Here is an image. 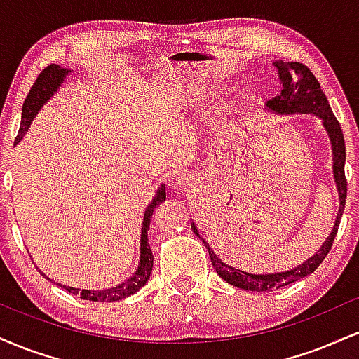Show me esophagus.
I'll return each mask as SVG.
<instances>
[{"label":"esophagus","mask_w":359,"mask_h":359,"mask_svg":"<svg viewBox=\"0 0 359 359\" xmlns=\"http://www.w3.org/2000/svg\"><path fill=\"white\" fill-rule=\"evenodd\" d=\"M194 184H196V179H194V175L189 174V172L180 174L175 180V187L180 189V191H187V189H191Z\"/></svg>","instance_id":"1"}]
</instances>
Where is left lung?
Returning a JSON list of instances; mask_svg holds the SVG:
<instances>
[{"label": "left lung", "mask_w": 359, "mask_h": 359, "mask_svg": "<svg viewBox=\"0 0 359 359\" xmlns=\"http://www.w3.org/2000/svg\"><path fill=\"white\" fill-rule=\"evenodd\" d=\"M273 65L278 71V79L282 84V90L278 96L266 102V108L273 111L277 114H316L317 118L323 119L324 130L327 131L329 142L332 147V172H334V182L337 187V194H339V211H337L334 228H332L331 234L325 238L319 251L307 259V262L300 263L295 269L287 271H278V273H263L255 275L234 269V266L226 265L221 262L214 251L209 248V245L204 240L205 248L209 251L211 257V263L217 275L228 282L229 285H234L243 290L251 292H269L275 290V288L285 287L288 283H294L297 280L307 277L314 271L317 266L323 263L325 255L331 250L332 241H334L337 228H339L341 216H343L344 204H346V194H348V182L344 177V162H346V147H344V137L343 130H341L339 121H337L334 113H332L331 106H329L327 97L320 89V84L317 82L314 74L309 71L307 65L300 64V62H273ZM194 233H197L196 224L192 222ZM201 238V236H199Z\"/></svg>", "instance_id": "8db88e82"}]
</instances>
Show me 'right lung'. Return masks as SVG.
I'll return each instance as SVG.
<instances>
[{"label": "right lung", "instance_id": "obj_1", "mask_svg": "<svg viewBox=\"0 0 359 359\" xmlns=\"http://www.w3.org/2000/svg\"><path fill=\"white\" fill-rule=\"evenodd\" d=\"M71 72L69 69L60 67L57 64H50L48 67H45L40 76L36 77L35 84L32 86L30 93H28L27 100L23 102L22 108V123H20V130L18 135L15 138V145L25 137V133L30 128L32 121L36 116L42 106L47 102L53 94L57 93V89L60 88L62 82H64L65 76ZM162 201H165V185H160L158 191H156L155 197L151 199V203L148 204V208L145 209V214H143V224H142V234H140V262H138V269L131 275L130 278L121 282L116 287L111 288H104V290H81V288H74V287H65V285H59L64 287L69 294L72 295H79L81 299L84 300H93V302H113V300H121L133 295L135 292H138L150 278L151 269H154V255H151L150 245H148V228H150V219L151 214H154L155 208ZM42 273V271H40ZM45 275V273H42ZM48 278V277H45Z\"/></svg>", "mask_w": 359, "mask_h": 359}]
</instances>
